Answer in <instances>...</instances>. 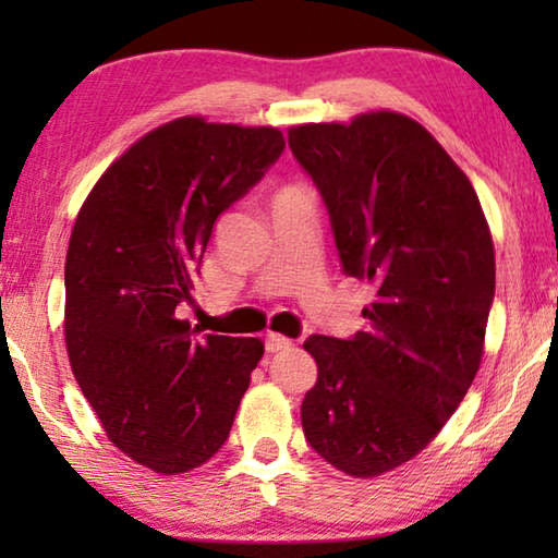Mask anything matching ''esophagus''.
<instances>
[{"mask_svg":"<svg viewBox=\"0 0 558 558\" xmlns=\"http://www.w3.org/2000/svg\"><path fill=\"white\" fill-rule=\"evenodd\" d=\"M292 347V339L276 335V332H268L266 335V349L268 352H286V349Z\"/></svg>","mask_w":558,"mask_h":558,"instance_id":"esophagus-1","label":"esophagus"}]
</instances>
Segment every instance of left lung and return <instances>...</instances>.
I'll return each mask as SVG.
<instances>
[{
  "label": "left lung",
  "instance_id": "left-lung-1",
  "mask_svg": "<svg viewBox=\"0 0 558 558\" xmlns=\"http://www.w3.org/2000/svg\"><path fill=\"white\" fill-rule=\"evenodd\" d=\"M347 276L369 280L366 332L313 335L302 430L329 465L376 477L446 426L483 362L495 245L470 179L401 112L290 128Z\"/></svg>",
  "mask_w": 558,
  "mask_h": 558
}]
</instances>
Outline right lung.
Instances as JSON below:
<instances>
[{"mask_svg": "<svg viewBox=\"0 0 558 558\" xmlns=\"http://www.w3.org/2000/svg\"><path fill=\"white\" fill-rule=\"evenodd\" d=\"M278 128L177 118L112 162L65 253V349L110 442L159 475L204 465L263 356L256 337H196L192 302L214 223L278 162Z\"/></svg>", "mask_w": 558, "mask_h": 558, "instance_id": "right-lung-1", "label": "right lung"}]
</instances>
